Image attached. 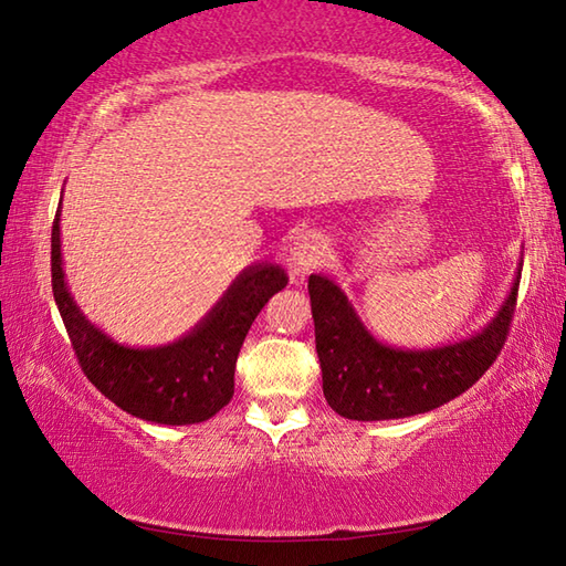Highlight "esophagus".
I'll list each match as a JSON object with an SVG mask.
<instances>
[{
  "label": "esophagus",
  "mask_w": 566,
  "mask_h": 566,
  "mask_svg": "<svg viewBox=\"0 0 566 566\" xmlns=\"http://www.w3.org/2000/svg\"><path fill=\"white\" fill-rule=\"evenodd\" d=\"M322 260H324V247L319 239L304 237L292 252V272L306 274V272L317 270V264H322Z\"/></svg>",
  "instance_id": "obj_1"
}]
</instances>
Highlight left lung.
<instances>
[{
    "label": "left lung",
    "instance_id": "obj_1",
    "mask_svg": "<svg viewBox=\"0 0 566 566\" xmlns=\"http://www.w3.org/2000/svg\"><path fill=\"white\" fill-rule=\"evenodd\" d=\"M522 262L500 312L467 339L434 349H399L371 337L337 282L310 276L314 339L327 405L344 419L424 415L462 395L492 367L510 332Z\"/></svg>",
    "mask_w": 566,
    "mask_h": 566
}]
</instances>
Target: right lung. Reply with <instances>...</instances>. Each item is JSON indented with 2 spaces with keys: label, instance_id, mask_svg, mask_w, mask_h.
I'll use <instances>...</instances> for the list:
<instances>
[{
  "label": "right lung",
  "instance_id": "right-lung-1",
  "mask_svg": "<svg viewBox=\"0 0 566 566\" xmlns=\"http://www.w3.org/2000/svg\"><path fill=\"white\" fill-rule=\"evenodd\" d=\"M60 214L62 199L52 224V292L84 375L132 417L171 427L212 419L234 395V367L249 327L290 276L280 264L256 262L179 339L165 347H124L94 327L66 290Z\"/></svg>",
  "mask_w": 566,
  "mask_h": 566
}]
</instances>
